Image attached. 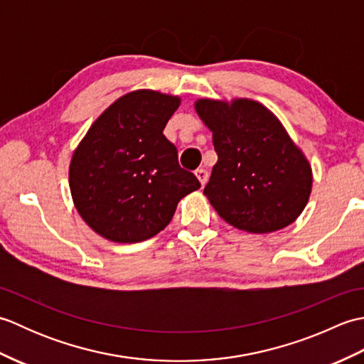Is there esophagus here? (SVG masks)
<instances>
[{"instance_id":"34e87169","label":"esophagus","mask_w":364,"mask_h":364,"mask_svg":"<svg viewBox=\"0 0 364 364\" xmlns=\"http://www.w3.org/2000/svg\"><path fill=\"white\" fill-rule=\"evenodd\" d=\"M196 176L198 178L200 184H202V186H205L206 181H208V172H206V170L205 168H197L196 170Z\"/></svg>"}]
</instances>
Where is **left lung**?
Returning a JSON list of instances; mask_svg holds the SVG:
<instances>
[{
	"mask_svg": "<svg viewBox=\"0 0 364 364\" xmlns=\"http://www.w3.org/2000/svg\"><path fill=\"white\" fill-rule=\"evenodd\" d=\"M213 131L218 162L203 194L220 218L249 233H270L296 220L310 198L311 167L282 123L252 100H198Z\"/></svg>",
	"mask_w": 364,
	"mask_h": 364,
	"instance_id": "obj_1",
	"label": "left lung"
}]
</instances>
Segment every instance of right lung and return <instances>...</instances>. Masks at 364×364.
Segmentation results:
<instances>
[{
    "label": "right lung",
    "instance_id": "right-lung-1",
    "mask_svg": "<svg viewBox=\"0 0 364 364\" xmlns=\"http://www.w3.org/2000/svg\"><path fill=\"white\" fill-rule=\"evenodd\" d=\"M180 98L153 90L123 95L100 115L70 162V191L87 225L114 242H141L172 220L200 188L162 134Z\"/></svg>",
    "mask_w": 364,
    "mask_h": 364
}]
</instances>
